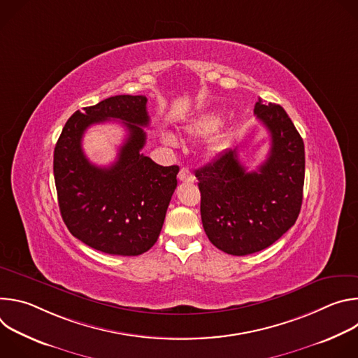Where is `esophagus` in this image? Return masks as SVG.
Returning a JSON list of instances; mask_svg holds the SVG:
<instances>
[{
  "label": "esophagus",
  "instance_id": "34e87169",
  "mask_svg": "<svg viewBox=\"0 0 358 358\" xmlns=\"http://www.w3.org/2000/svg\"><path fill=\"white\" fill-rule=\"evenodd\" d=\"M178 180L182 181V182H192L194 181V176H192V173L188 169L182 167L180 170V173H178Z\"/></svg>",
  "mask_w": 358,
  "mask_h": 358
}]
</instances>
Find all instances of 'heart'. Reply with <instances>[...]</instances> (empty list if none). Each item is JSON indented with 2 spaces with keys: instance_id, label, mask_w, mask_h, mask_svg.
<instances>
[{
  "instance_id": "obj_1",
  "label": "heart",
  "mask_w": 358,
  "mask_h": 358,
  "mask_svg": "<svg viewBox=\"0 0 358 358\" xmlns=\"http://www.w3.org/2000/svg\"><path fill=\"white\" fill-rule=\"evenodd\" d=\"M222 124V119L218 113H203L201 116H198L191 124H188L187 130L189 134L195 136V137H207V136H211L213 133H215L220 126ZM166 140L170 143V144H176L177 143V138L173 136V134H166ZM224 138L222 137H217L213 140L211 143V148L214 151H220L224 148Z\"/></svg>"
}]
</instances>
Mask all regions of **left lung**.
I'll list each match as a JSON object with an SVG mask.
<instances>
[{
	"label": "left lung",
	"mask_w": 358,
	"mask_h": 358,
	"mask_svg": "<svg viewBox=\"0 0 358 358\" xmlns=\"http://www.w3.org/2000/svg\"><path fill=\"white\" fill-rule=\"evenodd\" d=\"M271 134V151L258 171H246L229 148L195 171L201 220L208 239L225 253L243 257L276 242L296 222L304 184V144L279 105L253 109Z\"/></svg>",
	"instance_id": "obj_1"
}]
</instances>
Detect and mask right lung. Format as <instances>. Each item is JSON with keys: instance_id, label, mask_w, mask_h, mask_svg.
<instances>
[{"instance_id": "add662e5", "label": "right lung", "mask_w": 358, "mask_h": 358, "mask_svg": "<svg viewBox=\"0 0 358 358\" xmlns=\"http://www.w3.org/2000/svg\"><path fill=\"white\" fill-rule=\"evenodd\" d=\"M147 97L119 94L76 110L66 122L54 151V176L62 220L87 246L109 255L136 257L159 239L177 187L178 166L163 167L144 156L143 127L148 126ZM120 120L128 137L118 160L97 168L84 156L87 127Z\"/></svg>"}]
</instances>
